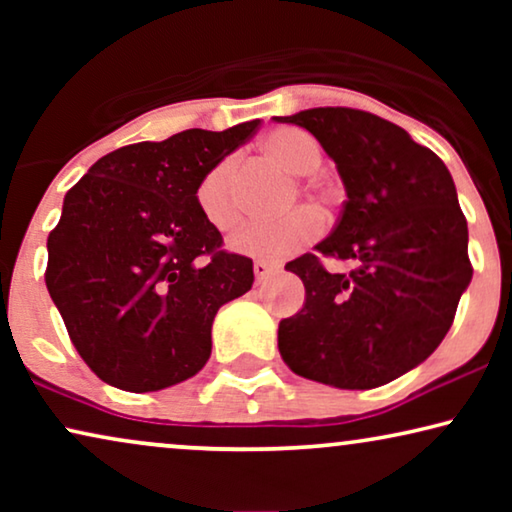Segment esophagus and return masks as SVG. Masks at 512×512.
Listing matches in <instances>:
<instances>
[{"label": "esophagus", "instance_id": "1", "mask_svg": "<svg viewBox=\"0 0 512 512\" xmlns=\"http://www.w3.org/2000/svg\"><path fill=\"white\" fill-rule=\"evenodd\" d=\"M279 270V265L277 263H265V261H256L254 263V275H256V282L261 284V282H265V279H268L272 272H277Z\"/></svg>", "mask_w": 512, "mask_h": 512}]
</instances>
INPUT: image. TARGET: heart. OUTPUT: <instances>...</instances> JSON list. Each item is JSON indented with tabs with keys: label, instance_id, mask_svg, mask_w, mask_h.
Returning a JSON list of instances; mask_svg holds the SVG:
<instances>
[{
	"label": "heart",
	"instance_id": "b5f03b06",
	"mask_svg": "<svg viewBox=\"0 0 512 512\" xmlns=\"http://www.w3.org/2000/svg\"><path fill=\"white\" fill-rule=\"evenodd\" d=\"M263 151L293 174H310L321 163L319 144L298 128H277L263 139ZM198 207L214 228L228 230L240 219V202L235 195V158H223L202 177ZM324 233V219L317 209L298 207L277 219H258L244 226L230 249L251 258H282L307 247Z\"/></svg>",
	"mask_w": 512,
	"mask_h": 512
}]
</instances>
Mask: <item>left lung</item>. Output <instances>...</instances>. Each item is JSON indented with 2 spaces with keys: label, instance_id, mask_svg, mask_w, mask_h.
Listing matches in <instances>:
<instances>
[{
  "label": "left lung",
  "instance_id": "8db88e82",
  "mask_svg": "<svg viewBox=\"0 0 512 512\" xmlns=\"http://www.w3.org/2000/svg\"><path fill=\"white\" fill-rule=\"evenodd\" d=\"M277 123L305 128L338 167L347 200L333 233L286 263L303 310L279 321L286 366L338 389H373L429 359L473 277L468 226L443 160L359 109L319 107ZM319 255L352 260L328 273Z\"/></svg>",
  "mask_w": 512,
  "mask_h": 512
}]
</instances>
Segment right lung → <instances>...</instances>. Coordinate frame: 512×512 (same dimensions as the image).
<instances>
[{
    "mask_svg": "<svg viewBox=\"0 0 512 512\" xmlns=\"http://www.w3.org/2000/svg\"><path fill=\"white\" fill-rule=\"evenodd\" d=\"M258 123L123 146L67 191L46 286L102 382L142 394L205 368L216 312L251 289L254 263L221 251L195 193Z\"/></svg>",
    "mask_w": 512,
    "mask_h": 512,
    "instance_id": "obj_1",
    "label": "right lung"
}]
</instances>
